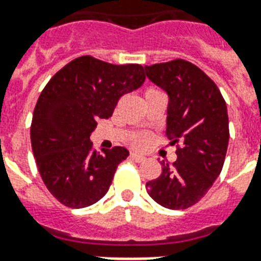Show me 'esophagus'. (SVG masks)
I'll list each match as a JSON object with an SVG mask.
<instances>
[{
	"instance_id": "obj_1",
	"label": "esophagus",
	"mask_w": 261,
	"mask_h": 261,
	"mask_svg": "<svg viewBox=\"0 0 261 261\" xmlns=\"http://www.w3.org/2000/svg\"><path fill=\"white\" fill-rule=\"evenodd\" d=\"M130 159L136 161V162H144V161H145V156H142V155H140V153L131 152L130 153Z\"/></svg>"
}]
</instances>
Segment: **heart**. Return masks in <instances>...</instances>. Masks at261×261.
Masks as SVG:
<instances>
[{
	"instance_id": "1",
	"label": "heart",
	"mask_w": 261,
	"mask_h": 261,
	"mask_svg": "<svg viewBox=\"0 0 261 261\" xmlns=\"http://www.w3.org/2000/svg\"><path fill=\"white\" fill-rule=\"evenodd\" d=\"M149 91H153L152 88H151V89H148L147 92H149ZM145 142H147V136H137L136 138H134V141H133V145H134V147L136 148H141V147H144V145H145Z\"/></svg>"
}]
</instances>
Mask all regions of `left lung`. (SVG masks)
<instances>
[{
    "instance_id": "left-lung-1",
    "label": "left lung",
    "mask_w": 261,
    "mask_h": 261,
    "mask_svg": "<svg viewBox=\"0 0 261 261\" xmlns=\"http://www.w3.org/2000/svg\"><path fill=\"white\" fill-rule=\"evenodd\" d=\"M151 82L168 96L166 134L177 145L172 166L162 162L148 194L162 207L185 210L207 194L224 166L229 121L224 97L210 76L186 60L145 65Z\"/></svg>"
}]
</instances>
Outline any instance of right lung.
I'll return each mask as SVG.
<instances>
[{"label": "right lung", "instance_id": "obj_1", "mask_svg": "<svg viewBox=\"0 0 261 261\" xmlns=\"http://www.w3.org/2000/svg\"><path fill=\"white\" fill-rule=\"evenodd\" d=\"M144 81L140 64H109L82 56L44 86L32 119V149L48 192L65 207H88L108 193L128 151L114 147L97 152L89 137L97 120L109 119L120 97Z\"/></svg>", "mask_w": 261, "mask_h": 261}]
</instances>
